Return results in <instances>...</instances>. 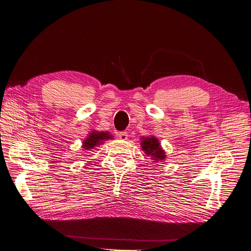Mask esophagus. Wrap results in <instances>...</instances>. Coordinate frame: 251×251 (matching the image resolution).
<instances>
[{
	"label": "esophagus",
	"instance_id": "34e87169",
	"mask_svg": "<svg viewBox=\"0 0 251 251\" xmlns=\"http://www.w3.org/2000/svg\"><path fill=\"white\" fill-rule=\"evenodd\" d=\"M118 138L121 140V141H126L128 139V133L126 131L124 132H119L118 133Z\"/></svg>",
	"mask_w": 251,
	"mask_h": 251
}]
</instances>
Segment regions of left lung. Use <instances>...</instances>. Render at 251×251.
<instances>
[{
	"mask_svg": "<svg viewBox=\"0 0 251 251\" xmlns=\"http://www.w3.org/2000/svg\"><path fill=\"white\" fill-rule=\"evenodd\" d=\"M141 148L153 162H163L166 159V152L161 146L159 139L153 137H142Z\"/></svg>",
	"mask_w": 251,
	"mask_h": 251,
	"instance_id": "left-lung-1",
	"label": "left lung"
}]
</instances>
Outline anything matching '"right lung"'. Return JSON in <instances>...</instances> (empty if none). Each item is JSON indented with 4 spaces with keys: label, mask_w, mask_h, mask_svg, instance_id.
Listing matches in <instances>:
<instances>
[{
    "label": "right lung",
    "mask_w": 251,
    "mask_h": 251,
    "mask_svg": "<svg viewBox=\"0 0 251 251\" xmlns=\"http://www.w3.org/2000/svg\"><path fill=\"white\" fill-rule=\"evenodd\" d=\"M110 139H113V137L108 131L92 130L83 141L82 148H84L85 150L94 149L95 147L101 145L104 141H108Z\"/></svg>",
    "instance_id": "obj_1"
}]
</instances>
